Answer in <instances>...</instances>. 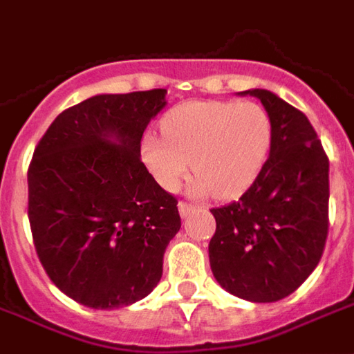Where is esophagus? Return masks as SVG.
<instances>
[{"mask_svg":"<svg viewBox=\"0 0 354 354\" xmlns=\"http://www.w3.org/2000/svg\"><path fill=\"white\" fill-rule=\"evenodd\" d=\"M178 210H180V216H182V218H185L187 214H192L193 210H195V207H193V205H189V203H180V205H178Z\"/></svg>","mask_w":354,"mask_h":354,"instance_id":"esophagus-1","label":"esophagus"}]
</instances>
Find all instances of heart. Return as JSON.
<instances>
[{
  "label": "heart",
  "mask_w": 354,
  "mask_h": 354,
  "mask_svg": "<svg viewBox=\"0 0 354 354\" xmlns=\"http://www.w3.org/2000/svg\"><path fill=\"white\" fill-rule=\"evenodd\" d=\"M162 132L142 140V157L155 180L174 192L192 162L193 192H212L218 199L246 192L271 146V121L256 102H185L162 119Z\"/></svg>",
  "instance_id": "obj_1"
}]
</instances>
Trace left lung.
Here are the masks:
<instances>
[{"instance_id":"1","label":"left lung","mask_w":354,"mask_h":354,"mask_svg":"<svg viewBox=\"0 0 354 354\" xmlns=\"http://www.w3.org/2000/svg\"><path fill=\"white\" fill-rule=\"evenodd\" d=\"M260 98L271 121V149L241 199L212 208L208 245L216 281L256 304L290 296L319 266L328 237V157L309 119L266 88Z\"/></svg>"}]
</instances>
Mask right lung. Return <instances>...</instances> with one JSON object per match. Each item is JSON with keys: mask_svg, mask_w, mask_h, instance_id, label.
<instances>
[{"mask_svg": "<svg viewBox=\"0 0 354 354\" xmlns=\"http://www.w3.org/2000/svg\"><path fill=\"white\" fill-rule=\"evenodd\" d=\"M167 88L96 94L64 109L35 146L28 218L35 252L57 288L93 309L146 297L180 231L178 201L140 159Z\"/></svg>", "mask_w": 354, "mask_h": 354, "instance_id": "1", "label": "right lung"}]
</instances>
